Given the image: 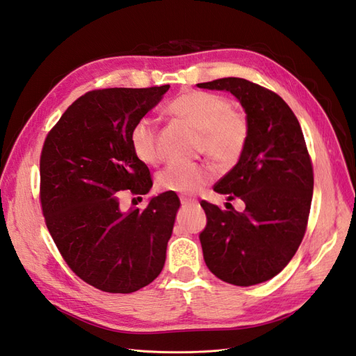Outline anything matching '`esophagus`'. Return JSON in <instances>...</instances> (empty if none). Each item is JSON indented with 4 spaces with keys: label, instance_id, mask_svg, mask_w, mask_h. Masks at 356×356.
Wrapping results in <instances>:
<instances>
[{
    "label": "esophagus",
    "instance_id": "34e87169",
    "mask_svg": "<svg viewBox=\"0 0 356 356\" xmlns=\"http://www.w3.org/2000/svg\"><path fill=\"white\" fill-rule=\"evenodd\" d=\"M179 200H181L182 207H191V204H196L197 203L195 199H188V197H184V196H181Z\"/></svg>",
    "mask_w": 356,
    "mask_h": 356
}]
</instances>
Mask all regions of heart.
<instances>
[{"mask_svg":"<svg viewBox=\"0 0 356 356\" xmlns=\"http://www.w3.org/2000/svg\"><path fill=\"white\" fill-rule=\"evenodd\" d=\"M168 111L181 118L200 134L199 148L220 166H232L243 154L250 139V123L242 111L233 108L230 99L218 93L190 90L172 101ZM131 145L136 157L145 165H159L161 149L157 124L141 117L131 131ZM212 179V172L204 165L174 163L157 177V184L166 191L195 195Z\"/></svg>","mask_w":356,"mask_h":356,"instance_id":"heart-1","label":"heart"}]
</instances>
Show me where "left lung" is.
Listing matches in <instances>:
<instances>
[{
	"mask_svg": "<svg viewBox=\"0 0 356 356\" xmlns=\"http://www.w3.org/2000/svg\"><path fill=\"white\" fill-rule=\"evenodd\" d=\"M197 86L234 95L250 123L243 154L213 186L229 200H243L245 209L200 202L207 213L199 234L204 263L227 284L266 282L291 261L306 233L314 166L303 132L288 104L260 84L227 77Z\"/></svg>",
	"mask_w": 356,
	"mask_h": 356,
	"instance_id": "8db88e82",
	"label": "left lung"
}]
</instances>
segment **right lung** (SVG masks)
Wrapping results in <instances>:
<instances>
[{
	"label": "right lung",
	"mask_w": 356,
	"mask_h": 356,
	"mask_svg": "<svg viewBox=\"0 0 356 356\" xmlns=\"http://www.w3.org/2000/svg\"><path fill=\"white\" fill-rule=\"evenodd\" d=\"M169 84L84 93L47 134L40 157V202L53 242L71 270L105 293L152 284L166 260L179 199L166 191L144 211L120 209V191L147 195L149 169L131 145L134 124Z\"/></svg>",
	"instance_id": "obj_1"
}]
</instances>
